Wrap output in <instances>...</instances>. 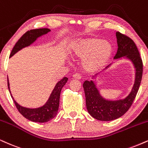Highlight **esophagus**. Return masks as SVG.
<instances>
[{"label": "esophagus", "mask_w": 148, "mask_h": 148, "mask_svg": "<svg viewBox=\"0 0 148 148\" xmlns=\"http://www.w3.org/2000/svg\"><path fill=\"white\" fill-rule=\"evenodd\" d=\"M73 79H78V80H80L81 79V76L79 74H74V75L72 76Z\"/></svg>", "instance_id": "1"}]
</instances>
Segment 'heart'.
<instances>
[{
	"label": "heart",
	"mask_w": 148,
	"mask_h": 148,
	"mask_svg": "<svg viewBox=\"0 0 148 148\" xmlns=\"http://www.w3.org/2000/svg\"><path fill=\"white\" fill-rule=\"evenodd\" d=\"M112 51V45L108 40L87 38L74 42L69 54L74 58L83 59V67L85 71L96 72L106 65Z\"/></svg>",
	"instance_id": "1"
}]
</instances>
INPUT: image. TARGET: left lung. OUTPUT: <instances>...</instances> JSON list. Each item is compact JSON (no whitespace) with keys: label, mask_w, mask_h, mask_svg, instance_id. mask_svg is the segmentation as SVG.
Here are the masks:
<instances>
[{"label":"left lung","mask_w":148,"mask_h":148,"mask_svg":"<svg viewBox=\"0 0 148 148\" xmlns=\"http://www.w3.org/2000/svg\"><path fill=\"white\" fill-rule=\"evenodd\" d=\"M118 49L114 59L126 58L130 60L135 69L134 83L131 92L125 99L119 100H109L101 96L97 87L96 79L97 74L91 81H85L83 86L85 94L86 107L89 114L94 119L102 121H110L120 118L130 109L140 84L143 74V63L134 42L127 36L116 32ZM110 64L105 69L109 68Z\"/></svg>","instance_id":"1"}]
</instances>
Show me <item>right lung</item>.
<instances>
[{
  "instance_id": "1",
  "label": "right lung",
  "mask_w": 148,
  "mask_h": 148,
  "mask_svg": "<svg viewBox=\"0 0 148 148\" xmlns=\"http://www.w3.org/2000/svg\"><path fill=\"white\" fill-rule=\"evenodd\" d=\"M51 30L47 28H40V29H32L30 31H27L21 36V38L18 40L16 45H14L10 57L14 56L16 53L20 51L23 48L32 45L33 42H34L37 40V38L47 34ZM67 80L68 79L67 77H64L63 79L58 81L55 85L54 90L51 92L47 102L42 106L37 108H28L20 106L12 97L11 92H10V83H9L8 79V85L9 91L11 94V97L13 99L14 104L19 112L25 118L33 122L45 123L54 119L58 113L60 92H61L62 88H63L64 85L67 82Z\"/></svg>"
}]
</instances>
